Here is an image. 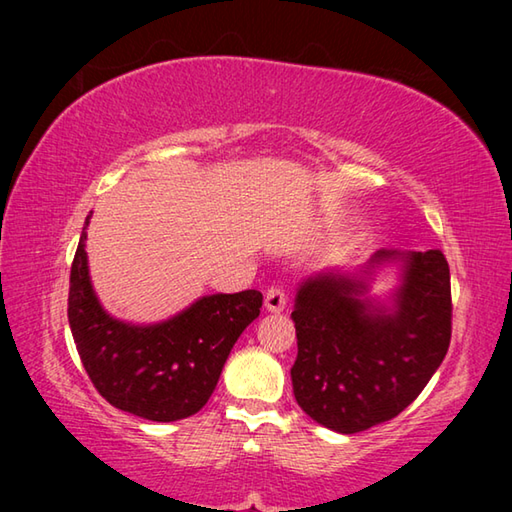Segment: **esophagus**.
<instances>
[{"label": "esophagus", "mask_w": 512, "mask_h": 512, "mask_svg": "<svg viewBox=\"0 0 512 512\" xmlns=\"http://www.w3.org/2000/svg\"><path fill=\"white\" fill-rule=\"evenodd\" d=\"M286 303H288V295L281 286H273L266 290V310L268 312H281L286 308Z\"/></svg>", "instance_id": "1"}]
</instances>
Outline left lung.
Listing matches in <instances>:
<instances>
[{
	"instance_id": "1",
	"label": "left lung",
	"mask_w": 512,
	"mask_h": 512,
	"mask_svg": "<svg viewBox=\"0 0 512 512\" xmlns=\"http://www.w3.org/2000/svg\"><path fill=\"white\" fill-rule=\"evenodd\" d=\"M402 257L396 310L363 301V279L321 275L301 286L292 321L297 361L290 369L299 407L323 427L358 433L396 418L436 374L451 343L447 257L380 250L374 262Z\"/></svg>"
}]
</instances>
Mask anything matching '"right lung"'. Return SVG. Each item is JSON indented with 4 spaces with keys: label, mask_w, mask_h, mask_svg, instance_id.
Masks as SVG:
<instances>
[{
    "label": "right lung",
    "mask_w": 512,
    "mask_h": 512,
    "mask_svg": "<svg viewBox=\"0 0 512 512\" xmlns=\"http://www.w3.org/2000/svg\"><path fill=\"white\" fill-rule=\"evenodd\" d=\"M70 268L68 321L81 363L112 407L154 422L198 413L220 380L239 334L259 317L262 292L211 295L158 325L112 319L96 299L85 255V228Z\"/></svg>",
    "instance_id": "obj_1"
}]
</instances>
